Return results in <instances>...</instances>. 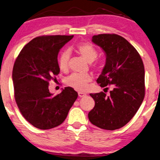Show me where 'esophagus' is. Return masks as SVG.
Listing matches in <instances>:
<instances>
[{
  "instance_id": "34e87169",
  "label": "esophagus",
  "mask_w": 160,
  "mask_h": 160,
  "mask_svg": "<svg viewBox=\"0 0 160 160\" xmlns=\"http://www.w3.org/2000/svg\"><path fill=\"white\" fill-rule=\"evenodd\" d=\"M78 96H79V97H85V96H86V94H85V93L79 92H78Z\"/></svg>"
}]
</instances>
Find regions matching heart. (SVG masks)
I'll return each mask as SVG.
<instances>
[{
  "instance_id": "obj_1",
  "label": "heart",
  "mask_w": 160,
  "mask_h": 160,
  "mask_svg": "<svg viewBox=\"0 0 160 160\" xmlns=\"http://www.w3.org/2000/svg\"><path fill=\"white\" fill-rule=\"evenodd\" d=\"M75 50L87 62L92 63L97 57L98 52L92 45L88 42H82L78 44ZM69 52L64 51L62 52L59 57V67L63 71H67L68 68ZM92 80V76L89 73L85 74H72L66 79L65 82L70 88L78 91H84L88 88V84Z\"/></svg>"
}]
</instances>
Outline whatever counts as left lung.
I'll use <instances>...</instances> for the list:
<instances>
[{"label": "left lung", "instance_id": "obj_1", "mask_svg": "<svg viewBox=\"0 0 160 160\" xmlns=\"http://www.w3.org/2000/svg\"><path fill=\"white\" fill-rule=\"evenodd\" d=\"M92 41L105 52L106 60L97 79L101 88L112 90L110 95L101 92L89 95L95 106L89 112L91 123L101 129L115 130L132 120L145 96V70L138 52L123 37L117 34H98Z\"/></svg>", "mask_w": 160, "mask_h": 160}]
</instances>
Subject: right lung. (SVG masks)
Segmentation results:
<instances>
[{"instance_id":"right-lung-1","label":"right lung","mask_w":160,"mask_h":160,"mask_svg":"<svg viewBox=\"0 0 160 160\" xmlns=\"http://www.w3.org/2000/svg\"><path fill=\"white\" fill-rule=\"evenodd\" d=\"M73 36H42L26 45L15 60L12 70L14 98L22 115L32 125L50 129L65 120L78 98L70 87L53 96L49 82L56 80L60 68L58 54Z\"/></svg>"}]
</instances>
